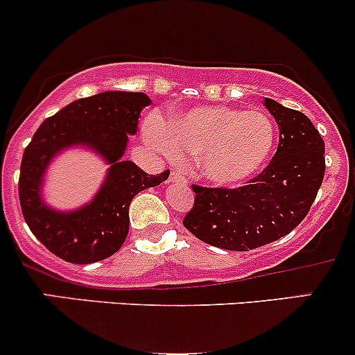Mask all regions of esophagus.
<instances>
[{
    "label": "esophagus",
    "instance_id": "1",
    "mask_svg": "<svg viewBox=\"0 0 355 355\" xmlns=\"http://www.w3.org/2000/svg\"><path fill=\"white\" fill-rule=\"evenodd\" d=\"M170 182H180V184H187V178H185L180 171H171Z\"/></svg>",
    "mask_w": 355,
    "mask_h": 355
}]
</instances>
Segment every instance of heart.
<instances>
[{"label": "heart", "instance_id": "obj_1", "mask_svg": "<svg viewBox=\"0 0 355 355\" xmlns=\"http://www.w3.org/2000/svg\"><path fill=\"white\" fill-rule=\"evenodd\" d=\"M266 113L232 106H199L163 120L148 118L144 139L170 159L196 157L199 173L218 185H237L263 170L277 142Z\"/></svg>", "mask_w": 355, "mask_h": 355}]
</instances>
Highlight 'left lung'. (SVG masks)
Returning <instances> with one entry per match:
<instances>
[{"label": "left lung", "mask_w": 355, "mask_h": 355, "mask_svg": "<svg viewBox=\"0 0 355 355\" xmlns=\"http://www.w3.org/2000/svg\"><path fill=\"white\" fill-rule=\"evenodd\" d=\"M280 128L273 159L235 189L192 185L194 206L184 227L206 244L249 250L290 234L309 213L324 177V142L309 118L264 99Z\"/></svg>", "instance_id": "obj_1"}]
</instances>
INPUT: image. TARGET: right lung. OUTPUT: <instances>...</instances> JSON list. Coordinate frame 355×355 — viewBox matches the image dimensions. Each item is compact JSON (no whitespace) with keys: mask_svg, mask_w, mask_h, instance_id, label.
Instances as JSON below:
<instances>
[{"mask_svg":"<svg viewBox=\"0 0 355 355\" xmlns=\"http://www.w3.org/2000/svg\"><path fill=\"white\" fill-rule=\"evenodd\" d=\"M149 103L142 92L123 91L77 99L46 118L25 148L19 178L24 218L37 241L67 263L89 264L113 256L127 239L132 199L170 175L168 170L149 175L132 161H121L128 134L137 132L141 111ZM77 144L98 150L112 168L92 203L71 214H58L40 200L42 175L56 152Z\"/></svg>","mask_w":355,"mask_h":355,"instance_id":"add662e5","label":"right lung"}]
</instances>
